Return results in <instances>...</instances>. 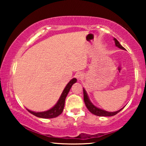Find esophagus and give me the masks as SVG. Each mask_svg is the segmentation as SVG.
<instances>
[{
    "label": "esophagus",
    "mask_w": 146,
    "mask_h": 146,
    "mask_svg": "<svg viewBox=\"0 0 146 146\" xmlns=\"http://www.w3.org/2000/svg\"><path fill=\"white\" fill-rule=\"evenodd\" d=\"M75 77H76V78L79 80H82L84 78V73H82V72H78V73H77L76 75H75Z\"/></svg>",
    "instance_id": "34e87169"
}]
</instances>
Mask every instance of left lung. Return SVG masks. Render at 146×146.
Wrapping results in <instances>:
<instances>
[{
    "mask_svg": "<svg viewBox=\"0 0 146 146\" xmlns=\"http://www.w3.org/2000/svg\"><path fill=\"white\" fill-rule=\"evenodd\" d=\"M114 40H115V45H116L117 47L121 48V49L125 50V48L123 47V46L120 44V43L119 42L118 40H117L116 38H114ZM83 93H84V103H85V105H86V108H88V110H89L90 113H93V115H97V116H100V117L114 116V115H115L116 114L119 113V112L123 109V108H121V109L117 110V111H115V112H108V111H106L104 110L100 109V108H98V107L95 106L91 103V102L90 101L88 95H87L86 93V91L85 90L84 88H83Z\"/></svg>",
    "mask_w": 146,
    "mask_h": 146,
    "instance_id": "8db88e82",
    "label": "left lung"
}]
</instances>
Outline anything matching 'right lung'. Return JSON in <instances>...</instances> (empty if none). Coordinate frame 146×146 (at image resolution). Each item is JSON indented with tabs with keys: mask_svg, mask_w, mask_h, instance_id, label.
Returning a JSON list of instances; mask_svg holds the SVG:
<instances>
[{
	"mask_svg": "<svg viewBox=\"0 0 146 146\" xmlns=\"http://www.w3.org/2000/svg\"><path fill=\"white\" fill-rule=\"evenodd\" d=\"M77 82L76 78L72 79L71 81L69 82L67 84L66 87L64 89L62 93L61 96L59 100H58V102L53 108H51V109L46 110V111L44 112H33L31 111V110H28V111L30 113H31L32 115H35V116L38 117H40V118H44V119H51V118H54V117H56L62 113L64 107V102H65V99H66V96H67L68 92H69L70 89H71L72 85L73 84Z\"/></svg>",
	"mask_w": 146,
	"mask_h": 146,
	"instance_id": "1",
	"label": "right lung"
}]
</instances>
